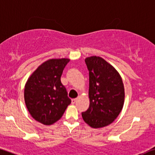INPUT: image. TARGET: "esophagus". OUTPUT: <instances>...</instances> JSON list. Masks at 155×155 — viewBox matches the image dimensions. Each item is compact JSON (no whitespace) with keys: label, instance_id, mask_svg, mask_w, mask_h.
Masks as SVG:
<instances>
[{"label":"esophagus","instance_id":"1","mask_svg":"<svg viewBox=\"0 0 155 155\" xmlns=\"http://www.w3.org/2000/svg\"><path fill=\"white\" fill-rule=\"evenodd\" d=\"M77 98H73V99L71 100V104H74L77 101Z\"/></svg>","mask_w":155,"mask_h":155}]
</instances>
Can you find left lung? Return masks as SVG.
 Returning <instances> with one entry per match:
<instances>
[{
    "label": "left lung",
    "instance_id": "obj_1",
    "mask_svg": "<svg viewBox=\"0 0 155 155\" xmlns=\"http://www.w3.org/2000/svg\"><path fill=\"white\" fill-rule=\"evenodd\" d=\"M84 61L89 71L90 106L81 116L92 128H101L113 123L121 112L124 83L115 68L101 57L93 56Z\"/></svg>",
    "mask_w": 155,
    "mask_h": 155
}]
</instances>
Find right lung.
I'll return each mask as SVG.
<instances>
[{
    "label": "right lung",
    "mask_w": 155,
    "mask_h": 155,
    "mask_svg": "<svg viewBox=\"0 0 155 155\" xmlns=\"http://www.w3.org/2000/svg\"><path fill=\"white\" fill-rule=\"evenodd\" d=\"M69 59H51L32 73L25 84L24 99L32 118L44 125L59 120L71 103L60 78Z\"/></svg>",
    "instance_id": "1"
}]
</instances>
